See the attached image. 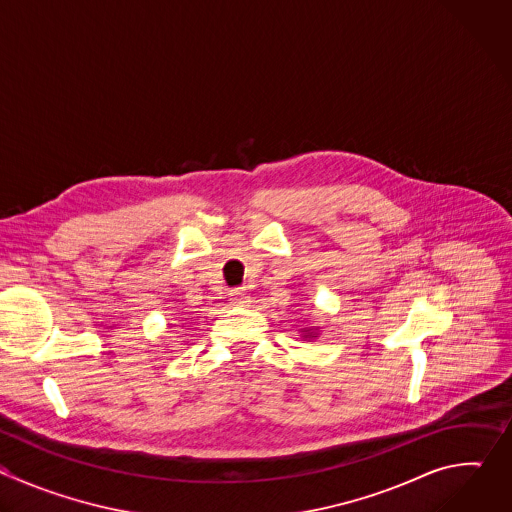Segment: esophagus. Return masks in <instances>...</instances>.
<instances>
[{"label": "esophagus", "mask_w": 512, "mask_h": 512, "mask_svg": "<svg viewBox=\"0 0 512 512\" xmlns=\"http://www.w3.org/2000/svg\"><path fill=\"white\" fill-rule=\"evenodd\" d=\"M231 304L233 306H247L251 302V296L249 291L245 287H237V289H231Z\"/></svg>", "instance_id": "1"}]
</instances>
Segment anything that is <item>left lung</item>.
<instances>
[{
  "label": "left lung",
  "instance_id": "obj_1",
  "mask_svg": "<svg viewBox=\"0 0 512 512\" xmlns=\"http://www.w3.org/2000/svg\"><path fill=\"white\" fill-rule=\"evenodd\" d=\"M302 332H304V338H306V340L316 338V332H314V330H310V328H308V330H302Z\"/></svg>",
  "mask_w": 512,
  "mask_h": 512
}]
</instances>
